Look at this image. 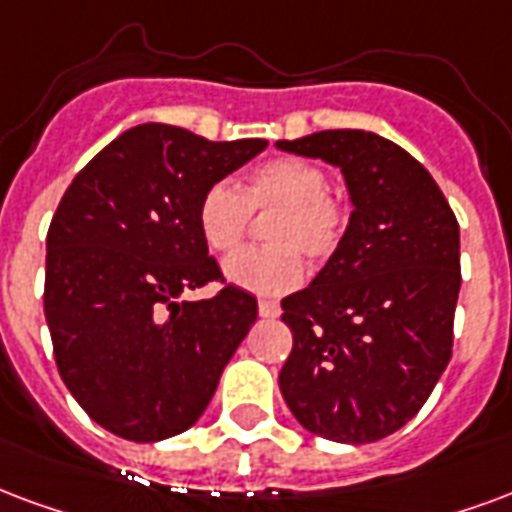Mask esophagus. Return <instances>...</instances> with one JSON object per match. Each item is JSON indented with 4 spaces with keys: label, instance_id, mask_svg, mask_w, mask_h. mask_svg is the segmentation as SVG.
Here are the masks:
<instances>
[{
    "label": "esophagus",
    "instance_id": "34e87169",
    "mask_svg": "<svg viewBox=\"0 0 512 512\" xmlns=\"http://www.w3.org/2000/svg\"><path fill=\"white\" fill-rule=\"evenodd\" d=\"M257 312H260V317H279V304L276 301H268V298H260V304H257Z\"/></svg>",
    "mask_w": 512,
    "mask_h": 512
}]
</instances>
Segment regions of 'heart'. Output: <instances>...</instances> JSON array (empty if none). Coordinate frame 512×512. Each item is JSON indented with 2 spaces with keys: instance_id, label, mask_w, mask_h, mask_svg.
I'll return each mask as SVG.
<instances>
[{
  "instance_id": "b5f03b06",
  "label": "heart",
  "mask_w": 512,
  "mask_h": 512,
  "mask_svg": "<svg viewBox=\"0 0 512 512\" xmlns=\"http://www.w3.org/2000/svg\"><path fill=\"white\" fill-rule=\"evenodd\" d=\"M255 214L271 217L268 249H252L225 266L230 285L257 295H285L301 285L304 263L331 260L347 233L350 206L328 189L320 165L279 157L252 170L244 192L230 181H214L198 200V230L211 252L236 255L252 230Z\"/></svg>"
}]
</instances>
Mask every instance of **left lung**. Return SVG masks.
Listing matches in <instances>:
<instances>
[{
	"label": "left lung",
	"instance_id": "left-lung-1",
	"mask_svg": "<svg viewBox=\"0 0 512 512\" xmlns=\"http://www.w3.org/2000/svg\"><path fill=\"white\" fill-rule=\"evenodd\" d=\"M276 149L342 168L352 214L339 252L287 295L293 350L279 388L317 437L363 445L418 415L453 352L458 222L415 157L366 130H323Z\"/></svg>",
	"mask_w": 512,
	"mask_h": 512
}]
</instances>
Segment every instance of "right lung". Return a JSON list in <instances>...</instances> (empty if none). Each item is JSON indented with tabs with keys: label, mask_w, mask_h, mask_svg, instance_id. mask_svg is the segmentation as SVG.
<instances>
[{
	"label": "right lung",
	"mask_w": 512,
	"mask_h": 512,
	"mask_svg": "<svg viewBox=\"0 0 512 512\" xmlns=\"http://www.w3.org/2000/svg\"><path fill=\"white\" fill-rule=\"evenodd\" d=\"M266 146L149 121L111 140L64 192L45 238V323L67 391L116 437L187 431L257 320L241 287L179 295L222 279L198 230L203 189Z\"/></svg>",
	"instance_id": "right-lung-1"
}]
</instances>
